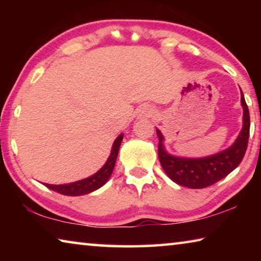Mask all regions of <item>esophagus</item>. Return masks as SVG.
I'll return each instance as SVG.
<instances>
[{"label": "esophagus", "mask_w": 261, "mask_h": 261, "mask_svg": "<svg viewBox=\"0 0 261 261\" xmlns=\"http://www.w3.org/2000/svg\"><path fill=\"white\" fill-rule=\"evenodd\" d=\"M154 114H155V109H154L152 106L144 105L143 107H141L139 117L140 118H149V117H153Z\"/></svg>", "instance_id": "esophagus-1"}]
</instances>
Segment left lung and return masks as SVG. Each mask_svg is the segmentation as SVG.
<instances>
[{
    "mask_svg": "<svg viewBox=\"0 0 261 261\" xmlns=\"http://www.w3.org/2000/svg\"><path fill=\"white\" fill-rule=\"evenodd\" d=\"M243 115V129L232 146L215 155L202 159H184L169 155L162 145L163 137L156 130L159 137L158 154L163 170L171 180L190 189H202L226 177L242 162L247 148L250 136V114L241 91Z\"/></svg>",
    "mask_w": 261,
    "mask_h": 261,
    "instance_id": "1",
    "label": "left lung"
}]
</instances>
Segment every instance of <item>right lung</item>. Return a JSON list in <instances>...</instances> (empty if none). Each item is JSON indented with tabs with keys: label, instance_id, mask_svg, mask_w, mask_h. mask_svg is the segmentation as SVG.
<instances>
[{
	"label": "right lung",
	"instance_id": "add662e5",
	"mask_svg": "<svg viewBox=\"0 0 261 261\" xmlns=\"http://www.w3.org/2000/svg\"><path fill=\"white\" fill-rule=\"evenodd\" d=\"M123 139V135H120L117 137V139L114 141L112 153L108 158L107 162L105 163V166L101 168L98 173L94 174L91 177H87L85 179L78 180V182L70 183V184H63V185H53V184H46L48 189L56 191L64 196H83V194H87L92 191H95L96 189L102 187V185L107 182L108 178L112 175L115 162H116L117 154L120 151V146Z\"/></svg>",
	"mask_w": 261,
	"mask_h": 261
}]
</instances>
